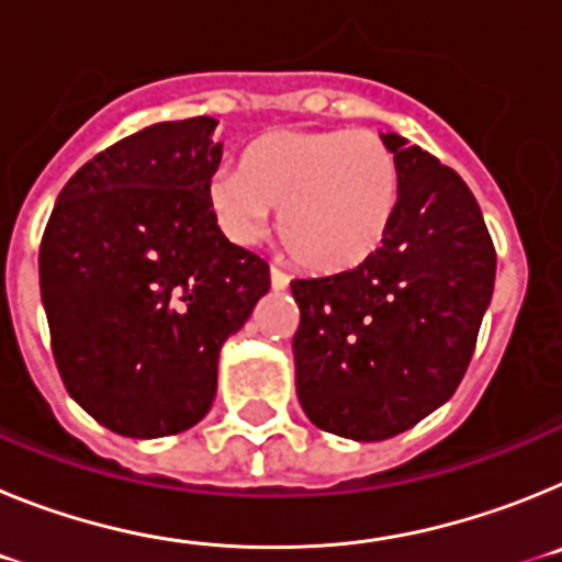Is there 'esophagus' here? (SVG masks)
I'll return each instance as SVG.
<instances>
[{"label":"esophagus","mask_w":562,"mask_h":562,"mask_svg":"<svg viewBox=\"0 0 562 562\" xmlns=\"http://www.w3.org/2000/svg\"><path fill=\"white\" fill-rule=\"evenodd\" d=\"M270 284H272V290H276V292H284L286 286H290V278H286L281 270H276V267H272V270H270Z\"/></svg>","instance_id":"obj_1"}]
</instances>
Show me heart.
Masks as SVG:
<instances>
[{
	"label": "heart",
	"instance_id": "b5f03b06",
	"mask_svg": "<svg viewBox=\"0 0 562 562\" xmlns=\"http://www.w3.org/2000/svg\"><path fill=\"white\" fill-rule=\"evenodd\" d=\"M207 202L227 238L252 245L278 213V245L321 276L362 267L382 247L400 202V162L371 128H272L220 171Z\"/></svg>",
	"mask_w": 562,
	"mask_h": 562
}]
</instances>
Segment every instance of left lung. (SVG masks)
<instances>
[{"label":"left lung","mask_w":562,"mask_h":562,"mask_svg":"<svg viewBox=\"0 0 562 562\" xmlns=\"http://www.w3.org/2000/svg\"><path fill=\"white\" fill-rule=\"evenodd\" d=\"M400 162V202L362 267L292 281L297 402L312 425L355 441L414 428L453 396L493 301L495 247L453 168L380 134Z\"/></svg>","instance_id":"1"}]
</instances>
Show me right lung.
Returning a JSON list of instances; mask_svg holds the SVG:
<instances>
[{
	"mask_svg": "<svg viewBox=\"0 0 562 562\" xmlns=\"http://www.w3.org/2000/svg\"><path fill=\"white\" fill-rule=\"evenodd\" d=\"M216 126L154 123L92 157L58 193L38 250L58 374L132 439L205 419L222 346L270 290V267L227 241L207 202Z\"/></svg>",
	"mask_w": 562,
	"mask_h": 562,
	"instance_id": "add662e5",
	"label": "right lung"
}]
</instances>
